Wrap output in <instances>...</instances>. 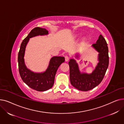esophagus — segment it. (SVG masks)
Segmentation results:
<instances>
[{
  "label": "esophagus",
  "mask_w": 124,
  "mask_h": 124,
  "mask_svg": "<svg viewBox=\"0 0 124 124\" xmlns=\"http://www.w3.org/2000/svg\"><path fill=\"white\" fill-rule=\"evenodd\" d=\"M65 61H68L69 59V57L68 56H66L65 57Z\"/></svg>",
  "instance_id": "esophagus-1"
}]
</instances>
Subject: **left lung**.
Instances as JSON below:
<instances>
[{
    "label": "left lung",
    "mask_w": 124,
    "mask_h": 124,
    "mask_svg": "<svg viewBox=\"0 0 124 124\" xmlns=\"http://www.w3.org/2000/svg\"><path fill=\"white\" fill-rule=\"evenodd\" d=\"M92 46L99 52V62L92 73L81 72L78 65L74 59H71L69 62L71 84L78 90L84 92L92 89L99 85L102 80L108 66V44L101 35ZM75 57L78 58V54Z\"/></svg>",
    "instance_id": "obj_1"
}]
</instances>
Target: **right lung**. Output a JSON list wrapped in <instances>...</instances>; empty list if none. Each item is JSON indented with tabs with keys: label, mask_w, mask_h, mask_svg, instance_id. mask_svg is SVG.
Returning <instances> with one entry per match:
<instances>
[{
	"label": "right lung",
	"mask_w": 124,
	"mask_h": 124,
	"mask_svg": "<svg viewBox=\"0 0 124 124\" xmlns=\"http://www.w3.org/2000/svg\"><path fill=\"white\" fill-rule=\"evenodd\" d=\"M48 34V31L44 28L36 27L32 29L22 42L18 54L19 72L22 80L31 88L39 92H44L52 87L57 69L65 61L64 57H52L48 68L43 72H34L26 66L24 57L25 48L30 39L38 36L47 35Z\"/></svg>",
	"instance_id": "right-lung-1"
}]
</instances>
